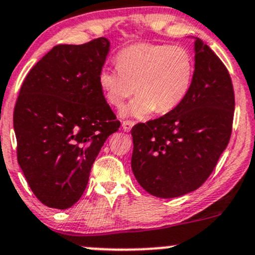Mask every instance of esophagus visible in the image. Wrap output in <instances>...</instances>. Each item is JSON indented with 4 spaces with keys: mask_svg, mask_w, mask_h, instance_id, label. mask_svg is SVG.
I'll return each instance as SVG.
<instances>
[{
    "mask_svg": "<svg viewBox=\"0 0 255 255\" xmlns=\"http://www.w3.org/2000/svg\"><path fill=\"white\" fill-rule=\"evenodd\" d=\"M133 126H134L133 121H123L122 122V128L125 132H129V130L132 129Z\"/></svg>",
    "mask_w": 255,
    "mask_h": 255,
    "instance_id": "34e87169",
    "label": "esophagus"
}]
</instances>
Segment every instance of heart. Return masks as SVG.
<instances>
[{"label": "heart", "instance_id": "obj_1", "mask_svg": "<svg viewBox=\"0 0 255 255\" xmlns=\"http://www.w3.org/2000/svg\"><path fill=\"white\" fill-rule=\"evenodd\" d=\"M117 69L104 68L98 83L105 100L121 109L134 93L138 96L123 115L144 117L152 111L168 114L189 94L195 75V61L189 49L180 46L136 43L117 53Z\"/></svg>", "mask_w": 255, "mask_h": 255}]
</instances>
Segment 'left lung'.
<instances>
[{
	"label": "left lung",
	"mask_w": 255,
	"mask_h": 255,
	"mask_svg": "<svg viewBox=\"0 0 255 255\" xmlns=\"http://www.w3.org/2000/svg\"><path fill=\"white\" fill-rule=\"evenodd\" d=\"M234 110L228 69L196 38L194 81L184 102L159 119L132 128V170L142 189L161 198L198 189L228 146Z\"/></svg>",
	"instance_id": "left-lung-1"
}]
</instances>
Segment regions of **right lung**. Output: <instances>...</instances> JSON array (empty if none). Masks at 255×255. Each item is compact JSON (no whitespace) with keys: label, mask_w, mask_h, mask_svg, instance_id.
Wrapping results in <instances>:
<instances>
[{"label":"right lung","mask_w":255,"mask_h":255,"mask_svg":"<svg viewBox=\"0 0 255 255\" xmlns=\"http://www.w3.org/2000/svg\"><path fill=\"white\" fill-rule=\"evenodd\" d=\"M108 38L58 44L30 70L13 114L18 163L44 206L68 209L85 192L89 173L120 121L98 76Z\"/></svg>","instance_id":"add662e5"}]
</instances>
